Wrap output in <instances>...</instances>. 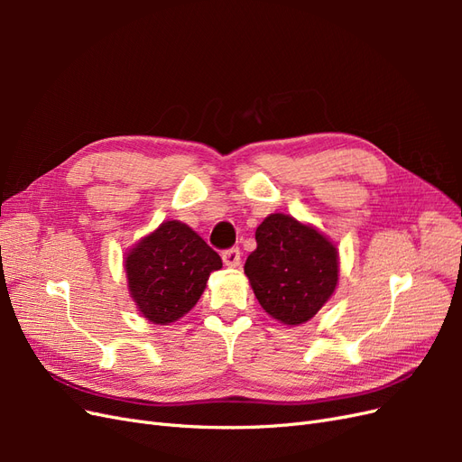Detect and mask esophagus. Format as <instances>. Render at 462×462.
<instances>
[{"mask_svg": "<svg viewBox=\"0 0 462 462\" xmlns=\"http://www.w3.org/2000/svg\"><path fill=\"white\" fill-rule=\"evenodd\" d=\"M221 258H223V263L229 265V268H236V265L241 263V250L235 248V246L223 250Z\"/></svg>", "mask_w": 462, "mask_h": 462, "instance_id": "34e87169", "label": "esophagus"}]
</instances>
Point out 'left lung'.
Listing matches in <instances>:
<instances>
[{
	"label": "left lung",
	"mask_w": 462,
	"mask_h": 462,
	"mask_svg": "<svg viewBox=\"0 0 462 462\" xmlns=\"http://www.w3.org/2000/svg\"><path fill=\"white\" fill-rule=\"evenodd\" d=\"M337 248L295 217L272 214L256 229L245 273L262 309L287 326L310 319L337 287Z\"/></svg>",
	"instance_id": "1"
}]
</instances>
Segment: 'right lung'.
Returning <instances> with one entry per match:
<instances>
[{
    "label": "right lung",
    "instance_id": "add662e5",
    "mask_svg": "<svg viewBox=\"0 0 462 462\" xmlns=\"http://www.w3.org/2000/svg\"><path fill=\"white\" fill-rule=\"evenodd\" d=\"M221 258L180 221H165L125 260L129 289L153 324H171L199 302Z\"/></svg>",
    "mask_w": 462,
    "mask_h": 462
}]
</instances>
